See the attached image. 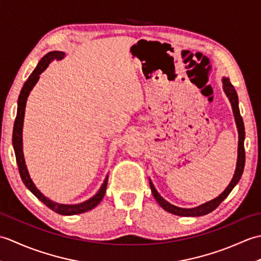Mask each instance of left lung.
Listing matches in <instances>:
<instances>
[{"label": "left lung", "mask_w": 261, "mask_h": 261, "mask_svg": "<svg viewBox=\"0 0 261 261\" xmlns=\"http://www.w3.org/2000/svg\"><path fill=\"white\" fill-rule=\"evenodd\" d=\"M223 90L225 92L226 95H228L231 105H232V110H233V114L236 118L237 122V126H238V132H239V147H238V163H237V168H236V173L233 178H232L231 182L229 186L225 188V191L221 194L219 197H216L212 201H210L205 204H202L201 206L194 207V208H181V207H177L175 205H171L168 203L166 199H164L162 196L159 195L158 192L156 191V188L153 187L152 182H150V187H151V192L152 195L156 198V201L158 204L162 206L164 210L167 211L169 213H173L175 215H179V216H201L205 215L210 212H212L219 205L222 203L224 199L228 197L231 191L233 190V187L238 184V181L240 180L242 173H243V168H245V163H246V152H245V124H243V120L242 116L240 114V110H239V105H238V95L237 92L234 90L233 85L231 84V82L228 79H223Z\"/></svg>", "instance_id": "1"}]
</instances>
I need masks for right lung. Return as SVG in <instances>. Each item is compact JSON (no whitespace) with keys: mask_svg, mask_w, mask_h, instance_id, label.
Wrapping results in <instances>:
<instances>
[{"mask_svg":"<svg viewBox=\"0 0 261 261\" xmlns=\"http://www.w3.org/2000/svg\"><path fill=\"white\" fill-rule=\"evenodd\" d=\"M65 56V54L62 51H51L48 53L45 57H42L40 62L37 65L36 69L32 71V74L29 76V79L24 83L23 87L20 92L19 99H18V112H16L15 116V121H14V125H13V135H12V142H13V148H14V152H15V159H16V164H18V168H19V174L23 184L28 187L33 195H35L38 199L48 206L50 210L55 211V212L62 215H75V214H81L84 213L86 211H90L94 208L96 205L102 201V198L105 194V191H107V186H108V176L105 178L102 187L99 188V191L95 196H93L91 199L88 201L77 204V205H65V204H57L50 199L47 198L46 196H43L40 193V191L33 184L29 173H28L27 166L24 163V158H23V152H22V125H23V118H24V109H25V103H27V97L29 95L30 91L32 90V87L36 85V83L38 82L39 77H40V74L45 70L48 65L50 64L51 60L54 59H62Z\"/></svg>","mask_w":261,"mask_h":261,"instance_id":"right-lung-1","label":"right lung"}]
</instances>
